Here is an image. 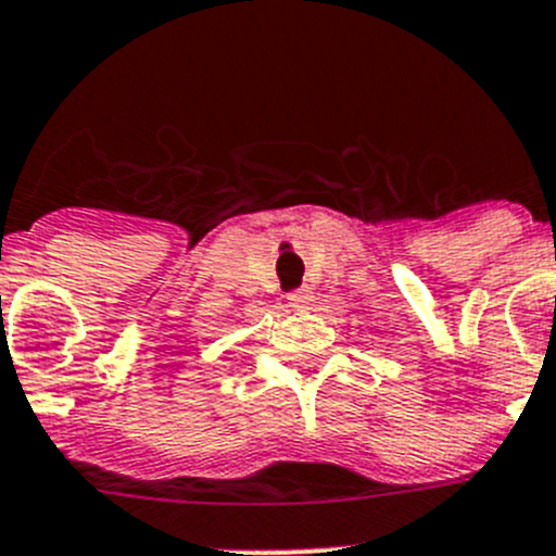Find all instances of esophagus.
<instances>
[{
	"label": "esophagus",
	"instance_id": "1",
	"mask_svg": "<svg viewBox=\"0 0 556 556\" xmlns=\"http://www.w3.org/2000/svg\"><path fill=\"white\" fill-rule=\"evenodd\" d=\"M288 304L293 306V309H306V306L312 304V290L309 288L293 290V293H288Z\"/></svg>",
	"mask_w": 556,
	"mask_h": 556
}]
</instances>
